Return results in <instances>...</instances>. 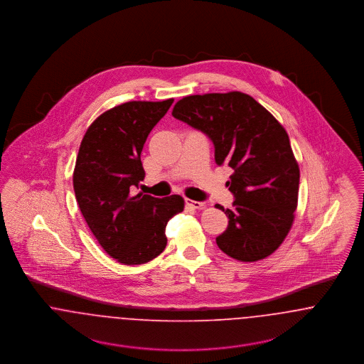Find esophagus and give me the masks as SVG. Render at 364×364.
I'll use <instances>...</instances> for the list:
<instances>
[{
	"label": "esophagus",
	"mask_w": 364,
	"mask_h": 364,
	"mask_svg": "<svg viewBox=\"0 0 364 364\" xmlns=\"http://www.w3.org/2000/svg\"><path fill=\"white\" fill-rule=\"evenodd\" d=\"M186 205L190 206V208H196V210L205 208L203 202H196V200H192V199H186Z\"/></svg>",
	"instance_id": "esophagus-1"
}]
</instances>
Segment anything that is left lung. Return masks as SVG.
I'll return each instance as SVG.
<instances>
[{"label": "left lung", "instance_id": "8db88e82", "mask_svg": "<svg viewBox=\"0 0 364 364\" xmlns=\"http://www.w3.org/2000/svg\"><path fill=\"white\" fill-rule=\"evenodd\" d=\"M176 119L213 140L215 162L233 169L226 181L233 208L215 242L233 259L257 262L285 240L297 208L300 171L285 128L240 91L188 95L174 105Z\"/></svg>", "mask_w": 364, "mask_h": 364}]
</instances>
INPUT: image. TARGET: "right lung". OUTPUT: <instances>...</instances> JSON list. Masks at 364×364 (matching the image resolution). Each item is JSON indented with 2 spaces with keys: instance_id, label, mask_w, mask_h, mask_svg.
<instances>
[{
  "instance_id": "obj_1",
  "label": "right lung",
  "mask_w": 364,
  "mask_h": 364,
  "mask_svg": "<svg viewBox=\"0 0 364 364\" xmlns=\"http://www.w3.org/2000/svg\"><path fill=\"white\" fill-rule=\"evenodd\" d=\"M173 101L114 106L92 122L80 143L73 171L77 205L106 254L122 264L156 258L168 242V221L184 210L180 195L132 193L144 178V141Z\"/></svg>"
}]
</instances>
